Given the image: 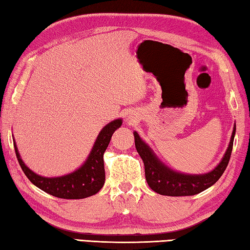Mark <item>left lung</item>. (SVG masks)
<instances>
[{
	"instance_id": "obj_1",
	"label": "left lung",
	"mask_w": 250,
	"mask_h": 250,
	"mask_svg": "<svg viewBox=\"0 0 250 250\" xmlns=\"http://www.w3.org/2000/svg\"><path fill=\"white\" fill-rule=\"evenodd\" d=\"M236 132V124L232 128L229 145L216 167L204 174H186L172 170L164 164L149 145L142 140L138 132H133L135 149L145 163L146 180L154 192L167 196H191L205 191L214 185L223 175L229 162L232 143Z\"/></svg>"
}]
</instances>
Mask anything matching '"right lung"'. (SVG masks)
Segmentation results:
<instances>
[{"instance_id": "right-lung-1", "label": "right lung", "mask_w": 250, "mask_h": 250, "mask_svg": "<svg viewBox=\"0 0 250 250\" xmlns=\"http://www.w3.org/2000/svg\"><path fill=\"white\" fill-rule=\"evenodd\" d=\"M121 125L122 119H116L104 125L97 137L87 160L82 167L68 174L54 177L36 174L23 162L15 140H13L16 158L27 179L42 191L66 200H80L89 197L98 193L104 184V153L107 150L113 132L120 128Z\"/></svg>"}]
</instances>
